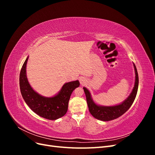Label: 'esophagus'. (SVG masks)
I'll use <instances>...</instances> for the list:
<instances>
[{"label": "esophagus", "instance_id": "esophagus-1", "mask_svg": "<svg viewBox=\"0 0 155 155\" xmlns=\"http://www.w3.org/2000/svg\"><path fill=\"white\" fill-rule=\"evenodd\" d=\"M79 81H80V83H81V84H84L85 83L86 81H85V79H83V78H81L80 79H79Z\"/></svg>", "mask_w": 155, "mask_h": 155}]
</instances>
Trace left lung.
<instances>
[{"label": "left lung", "instance_id": "left-lung-1", "mask_svg": "<svg viewBox=\"0 0 155 155\" xmlns=\"http://www.w3.org/2000/svg\"><path fill=\"white\" fill-rule=\"evenodd\" d=\"M134 68L136 74V79L133 90L127 99L120 105L111 107L98 106L92 101L89 91L86 88H83L84 92H85L86 95L89 112L95 118L105 121L112 120L119 118L120 116L123 115L125 112L129 109V108L133 104L136 96H137L138 88V74L134 64Z\"/></svg>", "mask_w": 155, "mask_h": 155}]
</instances>
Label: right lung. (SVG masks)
<instances>
[{
	"mask_svg": "<svg viewBox=\"0 0 155 155\" xmlns=\"http://www.w3.org/2000/svg\"><path fill=\"white\" fill-rule=\"evenodd\" d=\"M28 59L22 65L19 77L21 92L26 104L35 113L44 118L55 120L63 116L67 112L68 101L73 91L79 86V81L65 83L60 92L54 97L41 96L33 90L27 80L26 67Z\"/></svg>",
	"mask_w": 155,
	"mask_h": 155,
	"instance_id": "1",
	"label": "right lung"
}]
</instances>
